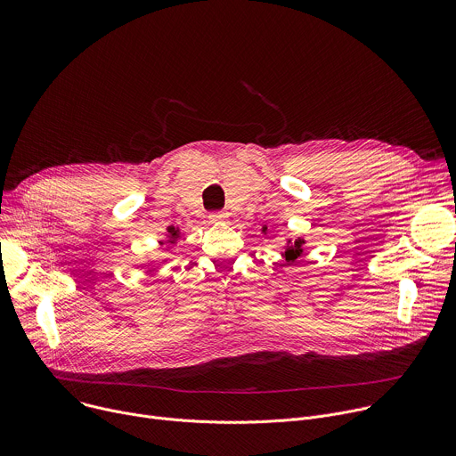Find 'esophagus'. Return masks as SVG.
Instances as JSON below:
<instances>
[{
	"label": "esophagus",
	"instance_id": "34e87169",
	"mask_svg": "<svg viewBox=\"0 0 456 456\" xmlns=\"http://www.w3.org/2000/svg\"><path fill=\"white\" fill-rule=\"evenodd\" d=\"M225 218H227V215H225V213H220V211L209 215V220H211L213 224H222V222H225Z\"/></svg>",
	"mask_w": 456,
	"mask_h": 456
}]
</instances>
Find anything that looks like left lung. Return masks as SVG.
I'll list each match as a JSON object with an SVG mask.
<instances>
[{"label": "left lung", "instance_id": "8db88e82", "mask_svg": "<svg viewBox=\"0 0 456 456\" xmlns=\"http://www.w3.org/2000/svg\"><path fill=\"white\" fill-rule=\"evenodd\" d=\"M264 231H267V227L264 229ZM290 241V240H289ZM305 241L301 240V238H297L292 245H289L287 247V250H285V256H287V262H294V259L301 254V245H303Z\"/></svg>", "mask_w": 456, "mask_h": 456}]
</instances>
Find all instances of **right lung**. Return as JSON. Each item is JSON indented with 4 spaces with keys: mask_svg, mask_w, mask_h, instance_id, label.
<instances>
[{
    "mask_svg": "<svg viewBox=\"0 0 456 456\" xmlns=\"http://www.w3.org/2000/svg\"><path fill=\"white\" fill-rule=\"evenodd\" d=\"M169 234H171V236H169L171 240H176V238H178V229H175V227H169Z\"/></svg>",
    "mask_w": 456,
    "mask_h": 456,
    "instance_id": "add662e5",
    "label": "right lung"
}]
</instances>
